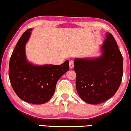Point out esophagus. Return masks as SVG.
Masks as SVG:
<instances>
[{
  "instance_id": "1",
  "label": "esophagus",
  "mask_w": 131,
  "mask_h": 131,
  "mask_svg": "<svg viewBox=\"0 0 131 131\" xmlns=\"http://www.w3.org/2000/svg\"><path fill=\"white\" fill-rule=\"evenodd\" d=\"M74 61H70V62H69L70 68V69H72V68H74Z\"/></svg>"
}]
</instances>
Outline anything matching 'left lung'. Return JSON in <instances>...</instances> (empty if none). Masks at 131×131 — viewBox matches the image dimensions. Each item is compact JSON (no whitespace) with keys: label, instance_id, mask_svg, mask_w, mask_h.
Wrapping results in <instances>:
<instances>
[{"label":"left lung","instance_id":"obj_1","mask_svg":"<svg viewBox=\"0 0 131 131\" xmlns=\"http://www.w3.org/2000/svg\"><path fill=\"white\" fill-rule=\"evenodd\" d=\"M101 50L98 57L74 59L77 92L84 101L92 105L115 94L123 76V57L111 33L107 32Z\"/></svg>","mask_w":131,"mask_h":131}]
</instances>
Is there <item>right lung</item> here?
<instances>
[{
  "label": "right lung",
  "mask_w": 131,
  "mask_h": 131,
  "mask_svg": "<svg viewBox=\"0 0 131 131\" xmlns=\"http://www.w3.org/2000/svg\"><path fill=\"white\" fill-rule=\"evenodd\" d=\"M32 29L22 35L13 51L9 64V78L16 94L23 101L43 104L54 94L57 81L69 70V61L60 65H35L28 61L25 46Z\"/></svg>",
  "instance_id": "obj_1"
}]
</instances>
